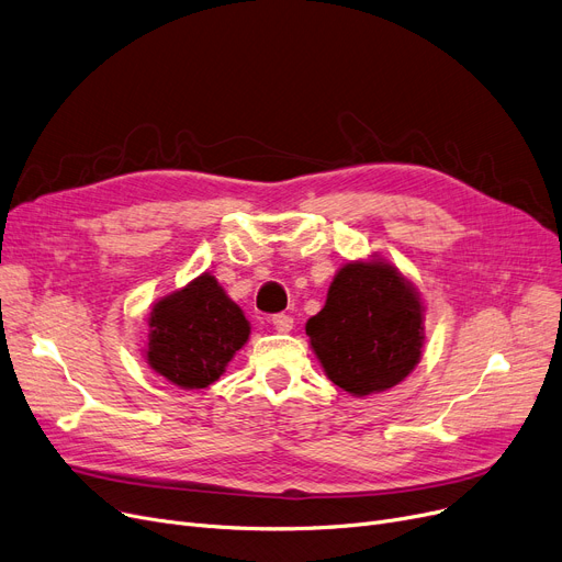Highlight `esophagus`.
Masks as SVG:
<instances>
[{
	"mask_svg": "<svg viewBox=\"0 0 562 562\" xmlns=\"http://www.w3.org/2000/svg\"><path fill=\"white\" fill-rule=\"evenodd\" d=\"M271 324L278 333H289L291 328H294V319H291L289 314H273L271 316Z\"/></svg>",
	"mask_w": 562,
	"mask_h": 562,
	"instance_id": "1",
	"label": "esophagus"
}]
</instances>
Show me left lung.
<instances>
[{"instance_id": "1", "label": "left lung", "mask_w": 562, "mask_h": 562, "mask_svg": "<svg viewBox=\"0 0 562 562\" xmlns=\"http://www.w3.org/2000/svg\"><path fill=\"white\" fill-rule=\"evenodd\" d=\"M425 307L418 289L385 259L349 261L326 305L305 324L326 376L353 397L402 383L423 356Z\"/></svg>"}]
</instances>
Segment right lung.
I'll return each mask as SVG.
<instances>
[{
    "label": "right lung",
    "mask_w": 562,
    "mask_h": 562,
    "mask_svg": "<svg viewBox=\"0 0 562 562\" xmlns=\"http://www.w3.org/2000/svg\"><path fill=\"white\" fill-rule=\"evenodd\" d=\"M250 337V322L211 273L160 299L149 314L146 362L183 390L209 387Z\"/></svg>",
    "instance_id": "add662e5"
}]
</instances>
